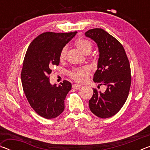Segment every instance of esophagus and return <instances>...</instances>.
Returning a JSON list of instances; mask_svg holds the SVG:
<instances>
[{"label": "esophagus", "mask_w": 150, "mask_h": 150, "mask_svg": "<svg viewBox=\"0 0 150 150\" xmlns=\"http://www.w3.org/2000/svg\"><path fill=\"white\" fill-rule=\"evenodd\" d=\"M82 87L83 86L81 85H79V84H73V88H75V89H79V88H80Z\"/></svg>", "instance_id": "esophagus-1"}]
</instances>
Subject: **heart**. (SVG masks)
I'll return each instance as SVG.
<instances>
[{"label": "heart", "mask_w": 150, "mask_h": 150, "mask_svg": "<svg viewBox=\"0 0 150 150\" xmlns=\"http://www.w3.org/2000/svg\"><path fill=\"white\" fill-rule=\"evenodd\" d=\"M75 45L77 49L83 54H88L93 50V44L91 40L85 38H79L75 42ZM67 55V47H63L59 54L60 61H64ZM89 74V69L87 67H81L73 70L70 73V76L73 79L79 82H84L87 79Z\"/></svg>", "instance_id": "1"}]
</instances>
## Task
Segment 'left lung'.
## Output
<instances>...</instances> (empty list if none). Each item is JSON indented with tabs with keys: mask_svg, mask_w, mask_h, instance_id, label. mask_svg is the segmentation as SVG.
Returning <instances> with one entry per match:
<instances>
[{
	"mask_svg": "<svg viewBox=\"0 0 150 150\" xmlns=\"http://www.w3.org/2000/svg\"><path fill=\"white\" fill-rule=\"evenodd\" d=\"M98 45L100 55L94 82L106 85L104 93L93 88L88 101L91 111L100 118L115 116L126 103L131 85L130 65L121 43L101 28L85 32Z\"/></svg>",
	"mask_w": 150,
	"mask_h": 150,
	"instance_id": "left-lung-1",
	"label": "left lung"
}]
</instances>
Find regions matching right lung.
Here are the masks:
<instances>
[{
  "instance_id": "obj_1",
  "label": "right lung",
  "mask_w": 150,
  "mask_h": 150,
  "mask_svg": "<svg viewBox=\"0 0 150 150\" xmlns=\"http://www.w3.org/2000/svg\"><path fill=\"white\" fill-rule=\"evenodd\" d=\"M76 34L43 33L31 42L25 55L22 87L30 106L44 118H56L64 110V101L71 83L64 80L59 86L52 85L50 75L53 66L59 65L61 50Z\"/></svg>"
}]
</instances>
